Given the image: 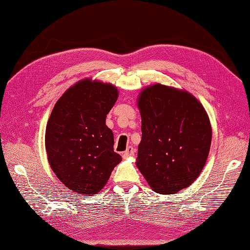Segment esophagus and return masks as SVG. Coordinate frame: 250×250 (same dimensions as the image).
Returning a JSON list of instances; mask_svg holds the SVG:
<instances>
[{
    "label": "esophagus",
    "mask_w": 250,
    "mask_h": 250,
    "mask_svg": "<svg viewBox=\"0 0 250 250\" xmlns=\"http://www.w3.org/2000/svg\"><path fill=\"white\" fill-rule=\"evenodd\" d=\"M134 153H135V149L132 146H128L126 148V150L123 153V156H124V158H126V157H129V156H133Z\"/></svg>",
    "instance_id": "esophagus-1"
}]
</instances>
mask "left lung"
<instances>
[{
    "label": "left lung",
    "mask_w": 250,
    "mask_h": 250,
    "mask_svg": "<svg viewBox=\"0 0 250 250\" xmlns=\"http://www.w3.org/2000/svg\"><path fill=\"white\" fill-rule=\"evenodd\" d=\"M142 140L137 167L159 194L178 193L201 172L211 143L203 106L184 91L154 84L139 97Z\"/></svg>",
    "instance_id": "obj_1"
}]
</instances>
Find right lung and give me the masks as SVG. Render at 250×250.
Returning <instances> with one entry per match:
<instances>
[{
  "mask_svg": "<svg viewBox=\"0 0 250 250\" xmlns=\"http://www.w3.org/2000/svg\"><path fill=\"white\" fill-rule=\"evenodd\" d=\"M118 97L115 86L83 80L65 92L54 106L46 128L49 164L73 192L98 193L122 157L105 125Z\"/></svg>",
  "mask_w": 250,
  "mask_h": 250,
  "instance_id": "add662e5",
  "label": "right lung"
}]
</instances>
